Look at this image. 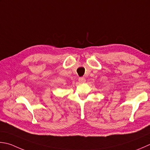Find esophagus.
Instances as JSON below:
<instances>
[{
  "mask_svg": "<svg viewBox=\"0 0 150 150\" xmlns=\"http://www.w3.org/2000/svg\"><path fill=\"white\" fill-rule=\"evenodd\" d=\"M79 81L80 83H83L86 81V79H85L84 77H80L79 79Z\"/></svg>",
  "mask_w": 150,
  "mask_h": 150,
  "instance_id": "obj_1",
  "label": "esophagus"
}]
</instances>
